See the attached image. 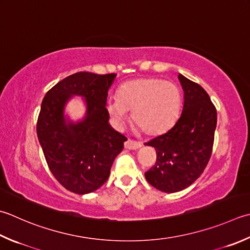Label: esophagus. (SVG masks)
Wrapping results in <instances>:
<instances>
[{"mask_svg": "<svg viewBox=\"0 0 250 250\" xmlns=\"http://www.w3.org/2000/svg\"><path fill=\"white\" fill-rule=\"evenodd\" d=\"M142 146V144L140 143V142H136V141H133V140H126L125 142V147L126 149H139Z\"/></svg>", "mask_w": 250, "mask_h": 250, "instance_id": "34e87169", "label": "esophagus"}]
</instances>
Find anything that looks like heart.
Masks as SVG:
<instances>
[{"label": "heart", "instance_id": "1", "mask_svg": "<svg viewBox=\"0 0 250 250\" xmlns=\"http://www.w3.org/2000/svg\"><path fill=\"white\" fill-rule=\"evenodd\" d=\"M182 96L172 82L158 78H143L125 83L118 96L107 102V110L115 124L120 126L132 111L134 125L147 135L167 131L177 120Z\"/></svg>", "mask_w": 250, "mask_h": 250}]
</instances>
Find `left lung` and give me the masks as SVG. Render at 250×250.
Instances as JSON below:
<instances>
[{
	"mask_svg": "<svg viewBox=\"0 0 250 250\" xmlns=\"http://www.w3.org/2000/svg\"><path fill=\"white\" fill-rule=\"evenodd\" d=\"M179 80L184 91L182 114L170 130L145 143L157 154L145 178L165 193L187 188L200 177L211 157L217 126V109L208 93L182 75Z\"/></svg>",
	"mask_w": 250,
	"mask_h": 250,
	"instance_id": "obj_1",
	"label": "left lung"
}]
</instances>
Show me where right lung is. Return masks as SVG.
Returning <instances> with one entry per match:
<instances>
[{"label":"right lung","instance_id":"add662e5","mask_svg":"<svg viewBox=\"0 0 250 250\" xmlns=\"http://www.w3.org/2000/svg\"><path fill=\"white\" fill-rule=\"evenodd\" d=\"M115 77V73H73L54 85L42 101L38 139L51 172L72 193L87 194L101 188L124 149L126 138L109 125L106 108ZM72 95L86 97L87 116L78 124H67L63 117V107Z\"/></svg>","mask_w":250,"mask_h":250}]
</instances>
